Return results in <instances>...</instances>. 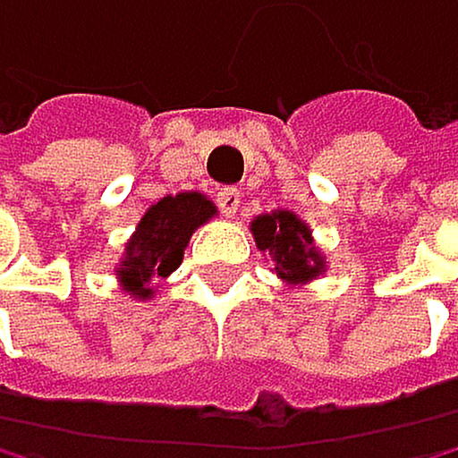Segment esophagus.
I'll return each mask as SVG.
<instances>
[{
  "label": "esophagus",
  "instance_id": "34e87169",
  "mask_svg": "<svg viewBox=\"0 0 458 458\" xmlns=\"http://www.w3.org/2000/svg\"><path fill=\"white\" fill-rule=\"evenodd\" d=\"M217 206H220V212L224 215H234L241 209V191L238 189H220L217 191Z\"/></svg>",
  "mask_w": 458,
  "mask_h": 458
}]
</instances>
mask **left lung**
<instances>
[{
	"mask_svg": "<svg viewBox=\"0 0 458 458\" xmlns=\"http://www.w3.org/2000/svg\"><path fill=\"white\" fill-rule=\"evenodd\" d=\"M252 234L260 252H269L275 272L286 284H310L327 269L321 249L312 243L310 226L293 212L258 215L252 220Z\"/></svg>",
	"mask_w": 458,
	"mask_h": 458,
	"instance_id": "left-lung-1",
	"label": "left lung"
}]
</instances>
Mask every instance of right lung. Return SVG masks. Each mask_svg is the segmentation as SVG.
I'll use <instances>...</instances> for the list:
<instances>
[{
    "label": "right lung",
    "mask_w": 458,
    "mask_h": 458,
    "mask_svg": "<svg viewBox=\"0 0 458 458\" xmlns=\"http://www.w3.org/2000/svg\"><path fill=\"white\" fill-rule=\"evenodd\" d=\"M215 212V203L200 191H180L154 203L140 217L137 232L125 243L120 267L114 269L125 293L148 301L154 295L151 281L169 278L180 267L191 232L203 226Z\"/></svg>",
    "instance_id": "1"
}]
</instances>
